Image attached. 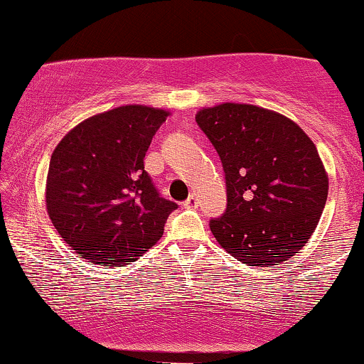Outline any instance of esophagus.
I'll return each mask as SVG.
<instances>
[{"instance_id":"esophagus-1","label":"esophagus","mask_w":364,"mask_h":364,"mask_svg":"<svg viewBox=\"0 0 364 364\" xmlns=\"http://www.w3.org/2000/svg\"><path fill=\"white\" fill-rule=\"evenodd\" d=\"M197 204H199L197 197L194 194H191L189 197H187L186 203H183V208H197Z\"/></svg>"}]
</instances>
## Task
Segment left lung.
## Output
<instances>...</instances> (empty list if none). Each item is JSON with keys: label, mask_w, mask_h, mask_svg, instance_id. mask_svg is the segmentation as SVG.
<instances>
[{"label": "left lung", "mask_w": 364, "mask_h": 364, "mask_svg": "<svg viewBox=\"0 0 364 364\" xmlns=\"http://www.w3.org/2000/svg\"><path fill=\"white\" fill-rule=\"evenodd\" d=\"M196 121L226 178V210L209 221L218 243L253 267L294 257L316 230L329 189L311 138L291 119L253 105L205 107Z\"/></svg>", "instance_id": "obj_1"}]
</instances>
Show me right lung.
Here are the masks:
<instances>
[{
  "mask_svg": "<svg viewBox=\"0 0 364 364\" xmlns=\"http://www.w3.org/2000/svg\"><path fill=\"white\" fill-rule=\"evenodd\" d=\"M167 116L141 105L114 107L79 123L53 150L48 216L89 263L124 267L164 235L177 204L159 194L143 160Z\"/></svg>",
  "mask_w": 364,
  "mask_h": 364,
  "instance_id": "obj_1",
  "label": "right lung"
}]
</instances>
